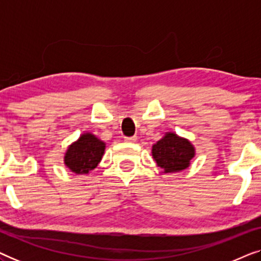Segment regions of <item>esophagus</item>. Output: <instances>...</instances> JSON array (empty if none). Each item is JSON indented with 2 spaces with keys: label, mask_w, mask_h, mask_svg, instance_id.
I'll list each match as a JSON object with an SVG mask.
<instances>
[{
  "label": "esophagus",
  "mask_w": 261,
  "mask_h": 261,
  "mask_svg": "<svg viewBox=\"0 0 261 261\" xmlns=\"http://www.w3.org/2000/svg\"><path fill=\"white\" fill-rule=\"evenodd\" d=\"M124 141L135 142V141H137V137H126V138H124Z\"/></svg>",
  "instance_id": "34e87169"
}]
</instances>
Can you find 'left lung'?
Returning a JSON list of instances; mask_svg holds the SVG:
<instances>
[{
	"mask_svg": "<svg viewBox=\"0 0 261 261\" xmlns=\"http://www.w3.org/2000/svg\"><path fill=\"white\" fill-rule=\"evenodd\" d=\"M152 155L156 165L165 173L179 172L190 165L195 155V148L187 139L174 133H166L165 137L153 145Z\"/></svg>",
	"mask_w": 261,
	"mask_h": 261,
	"instance_id": "left-lung-1",
	"label": "left lung"
}]
</instances>
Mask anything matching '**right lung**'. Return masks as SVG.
Returning a JSON list of instances; mask_svg holds the SVG:
<instances>
[{"instance_id":"right-lung-1","label":"right lung","mask_w":261,"mask_h":261,"mask_svg":"<svg viewBox=\"0 0 261 261\" xmlns=\"http://www.w3.org/2000/svg\"><path fill=\"white\" fill-rule=\"evenodd\" d=\"M105 148V142L94 134H82L81 138L67 148L64 163L74 173H89L101 162Z\"/></svg>"}]
</instances>
